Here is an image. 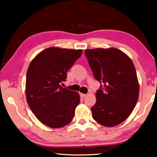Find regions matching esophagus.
I'll list each match as a JSON object with an SVG mask.
<instances>
[{
  "instance_id": "34e87169",
  "label": "esophagus",
  "mask_w": 157,
  "mask_h": 157,
  "mask_svg": "<svg viewBox=\"0 0 157 157\" xmlns=\"http://www.w3.org/2000/svg\"><path fill=\"white\" fill-rule=\"evenodd\" d=\"M86 94H80V96L82 97V98H84L85 96H86Z\"/></svg>"
}]
</instances>
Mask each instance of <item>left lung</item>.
Returning a JSON list of instances; mask_svg holds the SVG:
<instances>
[{
  "mask_svg": "<svg viewBox=\"0 0 157 157\" xmlns=\"http://www.w3.org/2000/svg\"><path fill=\"white\" fill-rule=\"evenodd\" d=\"M84 52L94 78L103 84L91 109L93 118L105 127L118 125L128 118L139 99V84L134 63L114 48Z\"/></svg>",
  "mask_w": 157,
  "mask_h": 157,
  "instance_id": "left-lung-1",
  "label": "left lung"
}]
</instances>
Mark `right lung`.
Wrapping results in <instances>:
<instances>
[{"label":"right lung","instance_id":"obj_1","mask_svg":"<svg viewBox=\"0 0 157 157\" xmlns=\"http://www.w3.org/2000/svg\"><path fill=\"white\" fill-rule=\"evenodd\" d=\"M82 50L48 48L39 52L29 66L25 82L28 104L38 120L59 128L73 120L80 102L78 93L63 88L66 72L81 57Z\"/></svg>","mask_w":157,"mask_h":157}]
</instances>
